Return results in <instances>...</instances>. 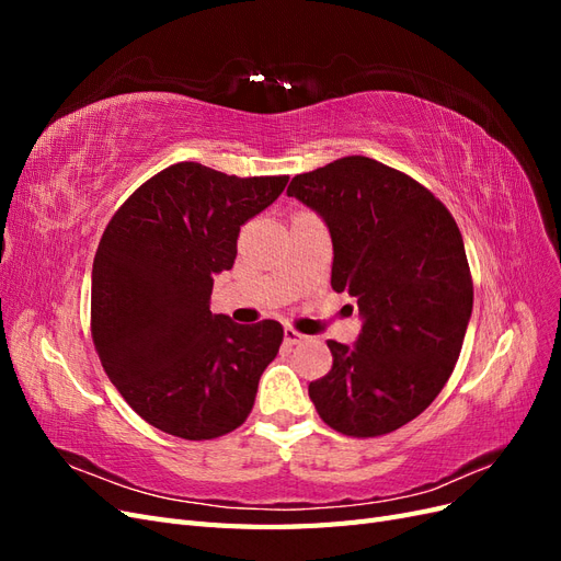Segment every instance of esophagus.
I'll return each instance as SVG.
<instances>
[{
  "label": "esophagus",
  "mask_w": 561,
  "mask_h": 561,
  "mask_svg": "<svg viewBox=\"0 0 561 561\" xmlns=\"http://www.w3.org/2000/svg\"><path fill=\"white\" fill-rule=\"evenodd\" d=\"M283 339H285L287 346H297V344H301L307 336L299 334V332L293 330V328H285V330H283Z\"/></svg>",
  "instance_id": "1"
}]
</instances>
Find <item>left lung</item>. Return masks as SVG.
<instances>
[{
  "instance_id": "1",
  "label": "left lung",
  "mask_w": 561,
  "mask_h": 561,
  "mask_svg": "<svg viewBox=\"0 0 561 561\" xmlns=\"http://www.w3.org/2000/svg\"><path fill=\"white\" fill-rule=\"evenodd\" d=\"M287 196L330 229L332 287L358 301L353 346L309 383L320 419L377 437L416 419L451 377L472 313L461 231L426 186L375 159L344 157L293 178Z\"/></svg>"
}]
</instances>
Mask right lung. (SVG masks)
Wrapping results in <instances>:
<instances>
[{
    "label": "right lung",
    "mask_w": 561,
    "mask_h": 561,
    "mask_svg": "<svg viewBox=\"0 0 561 561\" xmlns=\"http://www.w3.org/2000/svg\"><path fill=\"white\" fill-rule=\"evenodd\" d=\"M285 184L287 175L236 178L182 161L110 219L93 260V344L110 381L154 428L213 439L248 419L283 328L213 313V278L233 266L241 227Z\"/></svg>",
    "instance_id": "right-lung-1"
}]
</instances>
